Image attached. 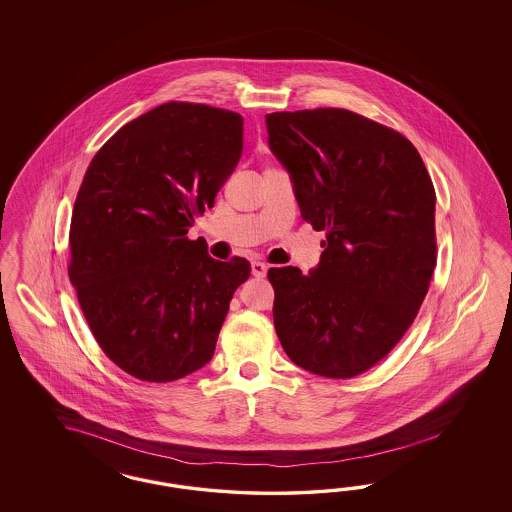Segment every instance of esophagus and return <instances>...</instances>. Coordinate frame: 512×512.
<instances>
[{
  "instance_id": "34e87169",
  "label": "esophagus",
  "mask_w": 512,
  "mask_h": 512,
  "mask_svg": "<svg viewBox=\"0 0 512 512\" xmlns=\"http://www.w3.org/2000/svg\"><path fill=\"white\" fill-rule=\"evenodd\" d=\"M266 272H268V266H266V264L261 263V261H253V263H251V274H253L255 278H264Z\"/></svg>"
}]
</instances>
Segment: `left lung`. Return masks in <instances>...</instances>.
Here are the masks:
<instances>
[{
	"mask_svg": "<svg viewBox=\"0 0 512 512\" xmlns=\"http://www.w3.org/2000/svg\"><path fill=\"white\" fill-rule=\"evenodd\" d=\"M266 131L302 219L326 233L308 274L268 270L281 347L315 375L355 377L402 340L428 293L434 184L409 140L351 110L274 112Z\"/></svg>",
	"mask_w": 512,
	"mask_h": 512,
	"instance_id": "1",
	"label": "left lung"
}]
</instances>
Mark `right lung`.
Masks as SVG:
<instances>
[{"label":"right lung","instance_id":"obj_1","mask_svg":"<svg viewBox=\"0 0 512 512\" xmlns=\"http://www.w3.org/2000/svg\"><path fill=\"white\" fill-rule=\"evenodd\" d=\"M244 118L165 103L110 137L84 174L71 217L69 279L93 336L124 372L167 383L206 366L234 291L249 278L189 240L244 146Z\"/></svg>","mask_w":512,"mask_h":512}]
</instances>
